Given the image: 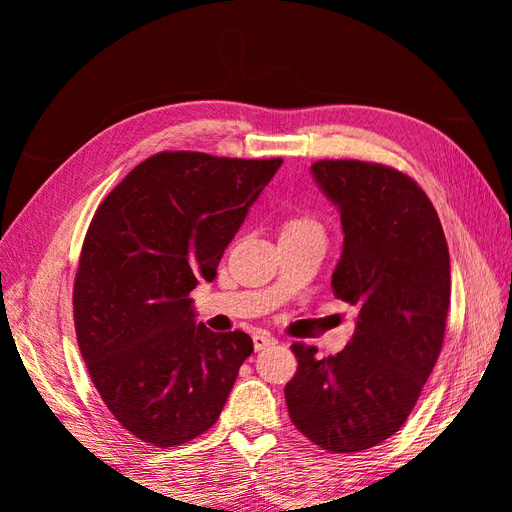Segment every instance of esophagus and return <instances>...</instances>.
I'll return each instance as SVG.
<instances>
[{
  "mask_svg": "<svg viewBox=\"0 0 512 512\" xmlns=\"http://www.w3.org/2000/svg\"><path fill=\"white\" fill-rule=\"evenodd\" d=\"M275 344H277V339H275L273 335H269V333H265V331L254 333V348H256V352H258V350H265V348H269V346H275Z\"/></svg>",
  "mask_w": 512,
  "mask_h": 512,
  "instance_id": "obj_1",
  "label": "esophagus"
}]
</instances>
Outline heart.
Returning <instances> with one entry per match:
<instances>
[{
  "mask_svg": "<svg viewBox=\"0 0 512 512\" xmlns=\"http://www.w3.org/2000/svg\"><path fill=\"white\" fill-rule=\"evenodd\" d=\"M282 232H322L318 220L309 213H297L282 224Z\"/></svg>",
  "mask_w": 512,
  "mask_h": 512,
  "instance_id": "b5f03b06",
  "label": "heart"
}]
</instances>
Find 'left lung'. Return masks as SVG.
I'll use <instances>...</instances> for the list:
<instances>
[{"instance_id":"1","label":"left lung","mask_w":512,"mask_h":512,"mask_svg":"<svg viewBox=\"0 0 512 512\" xmlns=\"http://www.w3.org/2000/svg\"><path fill=\"white\" fill-rule=\"evenodd\" d=\"M316 183L342 213L333 294L359 307L348 346L329 359L292 344L290 421L329 453H361L406 423L436 365L451 305V258L418 183L361 160H318Z\"/></svg>"}]
</instances>
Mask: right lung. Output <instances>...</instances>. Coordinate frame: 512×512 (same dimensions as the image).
Returning <instances> with one entry per match:
<instances>
[{
  "label": "right lung",
  "instance_id": "obj_1",
  "mask_svg": "<svg viewBox=\"0 0 512 512\" xmlns=\"http://www.w3.org/2000/svg\"><path fill=\"white\" fill-rule=\"evenodd\" d=\"M280 158L162 151L96 209L74 280V327L96 389L123 429L158 448L198 438L254 352L243 331L194 320L190 292L211 282Z\"/></svg>",
  "mask_w": 512,
  "mask_h": 512
}]
</instances>
